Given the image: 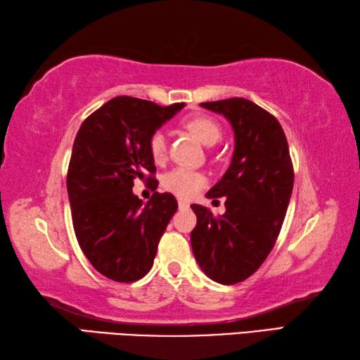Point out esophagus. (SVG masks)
I'll return each instance as SVG.
<instances>
[{"mask_svg": "<svg viewBox=\"0 0 360 360\" xmlns=\"http://www.w3.org/2000/svg\"><path fill=\"white\" fill-rule=\"evenodd\" d=\"M178 206H179V209H188V202L184 201V200H179Z\"/></svg>", "mask_w": 360, "mask_h": 360, "instance_id": "esophagus-1", "label": "esophagus"}]
</instances>
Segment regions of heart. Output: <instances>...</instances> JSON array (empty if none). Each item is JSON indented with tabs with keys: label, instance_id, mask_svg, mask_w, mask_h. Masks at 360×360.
Listing matches in <instances>:
<instances>
[{
	"label": "heart",
	"instance_id": "obj_1",
	"mask_svg": "<svg viewBox=\"0 0 360 360\" xmlns=\"http://www.w3.org/2000/svg\"><path fill=\"white\" fill-rule=\"evenodd\" d=\"M182 126H184L188 132H191L195 139H197L200 143H202L205 146H214L221 136V130L219 127V124L212 121L211 117H206V116L191 117V120L184 121ZM148 148H149V154H151V158L155 162L163 160L167 153V139L165 135H163V132L158 130V132H154L151 136H149ZM205 184H206L205 176L198 172H192V169H186V168H176L163 178V187H165L168 192L178 195L179 198H192Z\"/></svg>",
	"mask_w": 360,
	"mask_h": 360
}]
</instances>
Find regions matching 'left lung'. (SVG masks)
I'll use <instances>...</instances> for the list:
<instances>
[{"label":"left lung","mask_w":360,"mask_h":360,"mask_svg":"<svg viewBox=\"0 0 360 360\" xmlns=\"http://www.w3.org/2000/svg\"><path fill=\"white\" fill-rule=\"evenodd\" d=\"M224 115L234 130V153L226 173L206 193L226 197L224 215L192 205L197 226L191 243L195 259L214 282L234 285L258 271L282 230L294 172L280 122L244 97L200 103Z\"/></svg>","instance_id":"obj_1"}]
</instances>
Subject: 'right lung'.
Listing matches in <instances>:
<instances>
[{"instance_id":"obj_1","label":"right lung","mask_w":360,"mask_h":360,"mask_svg":"<svg viewBox=\"0 0 360 360\" xmlns=\"http://www.w3.org/2000/svg\"><path fill=\"white\" fill-rule=\"evenodd\" d=\"M182 107L120 96L89 115L75 136L68 169L72 224L84 257L115 282L146 276L178 211L172 193L155 192L143 205L132 187L148 173L154 179L149 136Z\"/></svg>"}]
</instances>
